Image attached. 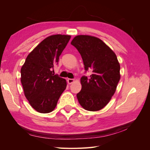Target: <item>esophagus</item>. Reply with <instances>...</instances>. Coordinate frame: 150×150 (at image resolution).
I'll list each match as a JSON object with an SVG mask.
<instances>
[{"instance_id": "34e87169", "label": "esophagus", "mask_w": 150, "mask_h": 150, "mask_svg": "<svg viewBox=\"0 0 150 150\" xmlns=\"http://www.w3.org/2000/svg\"><path fill=\"white\" fill-rule=\"evenodd\" d=\"M67 81L68 84H72V83L74 82V79H67Z\"/></svg>"}]
</instances>
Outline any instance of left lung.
Listing matches in <instances>:
<instances>
[{
	"instance_id": "1",
	"label": "left lung",
	"mask_w": 150,
	"mask_h": 150,
	"mask_svg": "<svg viewBox=\"0 0 150 150\" xmlns=\"http://www.w3.org/2000/svg\"><path fill=\"white\" fill-rule=\"evenodd\" d=\"M83 59L84 69L92 71L89 77L81 78L82 85L77 98L81 106L90 111H99L110 102L120 79V65L115 53L100 39L79 35L72 39Z\"/></svg>"
}]
</instances>
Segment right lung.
<instances>
[{"mask_svg":"<svg viewBox=\"0 0 150 150\" xmlns=\"http://www.w3.org/2000/svg\"><path fill=\"white\" fill-rule=\"evenodd\" d=\"M70 39L68 35L49 36L29 54L21 68V81L25 96L39 112L52 111L66 88V79L52 72Z\"/></svg>","mask_w":150,"mask_h":150,"instance_id":"1","label":"right lung"}]
</instances>
